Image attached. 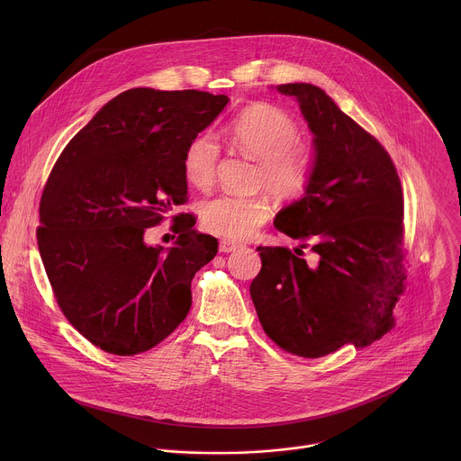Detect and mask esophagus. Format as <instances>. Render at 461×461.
I'll use <instances>...</instances> for the list:
<instances>
[{
    "label": "esophagus",
    "instance_id": "1",
    "mask_svg": "<svg viewBox=\"0 0 461 461\" xmlns=\"http://www.w3.org/2000/svg\"><path fill=\"white\" fill-rule=\"evenodd\" d=\"M238 249H240V245H238V243H232V241H227V240L220 241V252H223V254L234 252V250H238Z\"/></svg>",
    "mask_w": 461,
    "mask_h": 461
}]
</instances>
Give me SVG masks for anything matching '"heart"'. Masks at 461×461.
<instances>
[{"instance_id": "obj_1", "label": "heart", "mask_w": 461, "mask_h": 461, "mask_svg": "<svg viewBox=\"0 0 461 461\" xmlns=\"http://www.w3.org/2000/svg\"><path fill=\"white\" fill-rule=\"evenodd\" d=\"M294 119L284 110L258 103L245 108L229 126V138L236 149L258 159L256 185L276 198L300 197L312 176L314 150L298 140ZM220 145L209 132L195 136L183 156V172L195 188H207L214 181ZM269 216L264 197L221 195L205 202L200 220L207 232L225 240L243 241L256 234Z\"/></svg>"}]
</instances>
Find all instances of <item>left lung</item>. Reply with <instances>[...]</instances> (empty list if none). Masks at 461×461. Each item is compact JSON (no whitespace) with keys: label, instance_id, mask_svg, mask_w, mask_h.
Here are the masks:
<instances>
[{"label":"left lung","instance_id":"8db88e82","mask_svg":"<svg viewBox=\"0 0 461 461\" xmlns=\"http://www.w3.org/2000/svg\"><path fill=\"white\" fill-rule=\"evenodd\" d=\"M298 101L314 134V168L303 197L273 225L302 241L293 254L259 247L250 296L267 337L282 349L320 358L351 342L364 348L394 327L402 273V190L380 141L320 86L278 85ZM321 261L309 267L306 241Z\"/></svg>","mask_w":461,"mask_h":461}]
</instances>
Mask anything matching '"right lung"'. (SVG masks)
I'll return each instance as SVG.
<instances>
[{"label":"right lung","mask_w":461,"mask_h":461,"mask_svg":"<svg viewBox=\"0 0 461 461\" xmlns=\"http://www.w3.org/2000/svg\"><path fill=\"white\" fill-rule=\"evenodd\" d=\"M227 95L131 88L68 143L41 198L37 243L68 323L103 351L131 357L159 344L192 307V280L218 252L192 214L174 216V247L149 227L186 202L183 156Z\"/></svg>","instance_id":"obj_1"}]
</instances>
